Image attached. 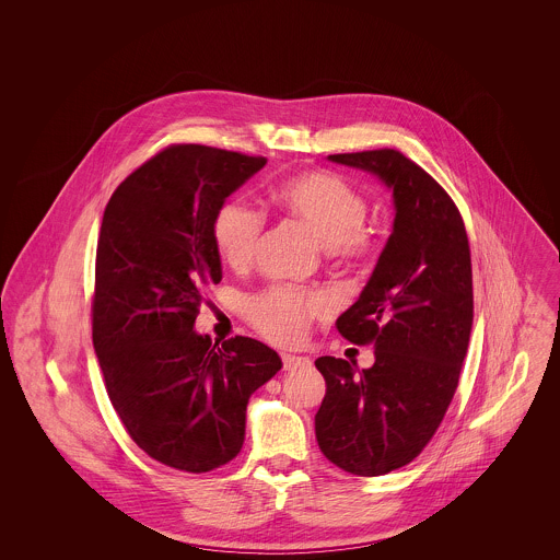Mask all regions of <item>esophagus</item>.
Segmentation results:
<instances>
[{
    "instance_id": "34e87169",
    "label": "esophagus",
    "mask_w": 560,
    "mask_h": 560,
    "mask_svg": "<svg viewBox=\"0 0 560 560\" xmlns=\"http://www.w3.org/2000/svg\"><path fill=\"white\" fill-rule=\"evenodd\" d=\"M283 368L288 372L304 370V368H311V359L308 357H298V354H283Z\"/></svg>"
}]
</instances>
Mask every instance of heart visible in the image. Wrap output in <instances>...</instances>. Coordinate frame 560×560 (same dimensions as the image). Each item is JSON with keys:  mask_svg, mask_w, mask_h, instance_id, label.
Segmentation results:
<instances>
[{"mask_svg": "<svg viewBox=\"0 0 560 560\" xmlns=\"http://www.w3.org/2000/svg\"><path fill=\"white\" fill-rule=\"evenodd\" d=\"M283 210L302 222L327 245V254L350 267L370 265L377 256V241L363 226L368 218L365 197L334 172H304L288 178L275 190ZM265 215L254 206L233 199L213 218V241L229 267H247L262 241ZM329 311L317 292L270 288L247 302V317L275 345H295L308 323Z\"/></svg>", "mask_w": 560, "mask_h": 560, "instance_id": "obj_1", "label": "heart"}]
</instances>
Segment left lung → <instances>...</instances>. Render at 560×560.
Segmentation results:
<instances>
[{"label": "left lung", "instance_id": "obj_1", "mask_svg": "<svg viewBox=\"0 0 560 560\" xmlns=\"http://www.w3.org/2000/svg\"><path fill=\"white\" fill-rule=\"evenodd\" d=\"M377 176L393 192L395 222L359 300L338 319L352 345H373L357 370L315 361L327 390L315 416L323 455L357 477L409 464L445 418L472 329V265L452 197L395 149L327 158Z\"/></svg>", "mask_w": 560, "mask_h": 560}]
</instances>
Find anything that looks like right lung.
Returning a JSON list of instances; mask_svg holds the SVG:
<instances>
[{
    "mask_svg": "<svg viewBox=\"0 0 560 560\" xmlns=\"http://www.w3.org/2000/svg\"><path fill=\"white\" fill-rule=\"evenodd\" d=\"M267 165L172 144L108 199L96 247L92 342L108 399L133 443L161 464L210 472L243 447L247 400L281 370L267 345L197 334L203 290L220 283L213 218Z\"/></svg>",
    "mask_w": 560,
    "mask_h": 560,
    "instance_id": "obj_1",
    "label": "right lung"
}]
</instances>
